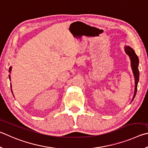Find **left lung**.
<instances>
[{
	"instance_id": "1",
	"label": "left lung",
	"mask_w": 148,
	"mask_h": 148,
	"mask_svg": "<svg viewBox=\"0 0 148 148\" xmlns=\"http://www.w3.org/2000/svg\"><path fill=\"white\" fill-rule=\"evenodd\" d=\"M125 52L126 54H127L130 57L131 60V68H132L133 73L134 75V77H135V93H134L133 97L132 99V101L134 100V98L135 97V95L136 94V91H137V85L139 80V71H138V63L139 60L138 56L135 52V51L132 48L129 47V46H125L124 47Z\"/></svg>"
}]
</instances>
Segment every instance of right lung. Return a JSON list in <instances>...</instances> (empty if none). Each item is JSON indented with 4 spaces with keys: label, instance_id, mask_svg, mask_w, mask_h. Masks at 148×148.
Returning a JSON list of instances; mask_svg holds the SVG:
<instances>
[{
    "label": "right lung",
    "instance_id": "add662e5",
    "mask_svg": "<svg viewBox=\"0 0 148 148\" xmlns=\"http://www.w3.org/2000/svg\"><path fill=\"white\" fill-rule=\"evenodd\" d=\"M12 66H10V69H9V72H10V73H11V71H12ZM10 77H11V76H10V75L9 74V78H10V80L11 79H10ZM11 90H12V94H13L12 89V85H11Z\"/></svg>",
    "mask_w": 148,
    "mask_h": 148
}]
</instances>
